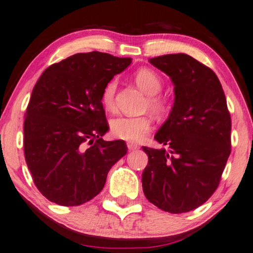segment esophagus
Listing matches in <instances>:
<instances>
[{"instance_id": "34e87169", "label": "esophagus", "mask_w": 253, "mask_h": 253, "mask_svg": "<svg viewBox=\"0 0 253 253\" xmlns=\"http://www.w3.org/2000/svg\"><path fill=\"white\" fill-rule=\"evenodd\" d=\"M126 146H127V149H129V150L138 149V144L135 143V142H127Z\"/></svg>"}]
</instances>
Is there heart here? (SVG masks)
<instances>
[{"label": "heart", "mask_w": 253, "mask_h": 253, "mask_svg": "<svg viewBox=\"0 0 253 253\" xmlns=\"http://www.w3.org/2000/svg\"><path fill=\"white\" fill-rule=\"evenodd\" d=\"M135 81L137 86L148 94L147 107L157 113H163L166 110V104L161 96L157 95L163 88V81L160 76L154 70L148 68H142L135 74ZM117 88V82L115 80L110 81L105 86L101 94V103L106 110H111L115 107V93ZM111 132L116 137L127 141H140L146 137L152 129V119L147 116L142 117H126L118 116L113 118L110 124Z\"/></svg>", "instance_id": "heart-1"}]
</instances>
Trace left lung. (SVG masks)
<instances>
[{
  "label": "left lung",
  "instance_id": "obj_1",
  "mask_svg": "<svg viewBox=\"0 0 253 253\" xmlns=\"http://www.w3.org/2000/svg\"><path fill=\"white\" fill-rule=\"evenodd\" d=\"M149 62L169 76L174 103L154 136L167 149L142 147L148 155L142 189L161 211L180 214L202 206L217 189L231 154V115L211 68L186 53Z\"/></svg>",
  "mask_w": 253,
  "mask_h": 253
}]
</instances>
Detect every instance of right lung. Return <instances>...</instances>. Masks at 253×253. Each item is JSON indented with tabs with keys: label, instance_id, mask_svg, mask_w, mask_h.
Masks as SVG:
<instances>
[{
	"label": "right lung",
	"instance_id": "add662e5",
	"mask_svg": "<svg viewBox=\"0 0 253 253\" xmlns=\"http://www.w3.org/2000/svg\"><path fill=\"white\" fill-rule=\"evenodd\" d=\"M130 63L129 57L99 51L76 53L50 65L37 81L25 115V159L36 186L51 202H88L126 154L123 140L101 138L109 130L101 94Z\"/></svg>",
	"mask_w": 253,
	"mask_h": 253
}]
</instances>
